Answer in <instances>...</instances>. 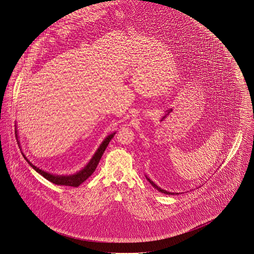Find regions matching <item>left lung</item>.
Returning a JSON list of instances; mask_svg holds the SVG:
<instances>
[{
    "mask_svg": "<svg viewBox=\"0 0 254 254\" xmlns=\"http://www.w3.org/2000/svg\"><path fill=\"white\" fill-rule=\"evenodd\" d=\"M146 178H147V180H148V181L150 182V184H151V185H152V186H153V187H154L155 189H156V190H157L158 191H160L161 193H164V194H170V195H174V194H179V193H174V192H169V191H166L165 190H162V189H160L159 187H157V186H156V184H155V183H154V182H153V181H152V180H151L150 178H148L147 176H146Z\"/></svg>",
    "mask_w": 254,
    "mask_h": 254,
    "instance_id": "1",
    "label": "left lung"
}]
</instances>
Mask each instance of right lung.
<instances>
[{
  "instance_id": "obj_1",
  "label": "right lung",
  "mask_w": 254,
  "mask_h": 254,
  "mask_svg": "<svg viewBox=\"0 0 254 254\" xmlns=\"http://www.w3.org/2000/svg\"><path fill=\"white\" fill-rule=\"evenodd\" d=\"M17 132V130L15 131ZM116 134V132H113L111 133L110 135L106 137L102 143L100 144V146L98 147L97 152L95 153V155L93 156V157L91 158V160L88 162V164L83 168L81 169L80 171H78L77 173L75 174H72V175H54V174H51V173H48L42 169H40L39 167H37L36 165H34L31 161H29L27 159V157H25L28 161V163L41 176H43L46 180H48L49 182L55 184V185H59V186H68V187H79L83 182H85L90 176L92 175L97 166H98V162L101 158V156L103 155L106 147L108 146L110 140L114 137V135Z\"/></svg>"
}]
</instances>
